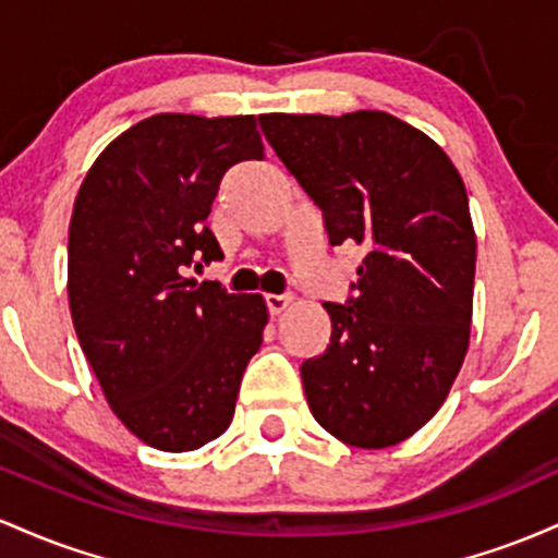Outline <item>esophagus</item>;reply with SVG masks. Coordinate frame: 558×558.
Wrapping results in <instances>:
<instances>
[{
    "label": "esophagus",
    "mask_w": 558,
    "mask_h": 558,
    "mask_svg": "<svg viewBox=\"0 0 558 558\" xmlns=\"http://www.w3.org/2000/svg\"><path fill=\"white\" fill-rule=\"evenodd\" d=\"M292 298L290 295H266V308L271 316H279V313H284L290 308Z\"/></svg>",
    "instance_id": "34e87169"
}]
</instances>
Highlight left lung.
<instances>
[{
  "instance_id": "1",
  "label": "left lung",
  "mask_w": 558,
  "mask_h": 558,
  "mask_svg": "<svg viewBox=\"0 0 558 558\" xmlns=\"http://www.w3.org/2000/svg\"><path fill=\"white\" fill-rule=\"evenodd\" d=\"M260 129L322 208L329 245L366 250L355 298L324 303L327 350L300 366L311 414L345 446H398L446 403L469 348L477 236L464 179L381 110L268 112Z\"/></svg>"
}]
</instances>
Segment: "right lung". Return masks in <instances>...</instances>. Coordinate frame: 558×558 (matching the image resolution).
<instances>
[{"label":"right lung","mask_w":558,"mask_h":558,"mask_svg":"<svg viewBox=\"0 0 558 558\" xmlns=\"http://www.w3.org/2000/svg\"><path fill=\"white\" fill-rule=\"evenodd\" d=\"M242 160H263L255 116L160 112L99 153L73 203L68 303L81 350L123 427L168 453L229 429L268 324L263 295L184 277L223 258L205 221Z\"/></svg>","instance_id":"1"}]
</instances>
